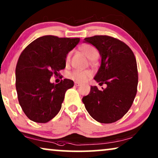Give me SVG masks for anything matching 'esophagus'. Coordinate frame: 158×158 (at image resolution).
<instances>
[{
  "label": "esophagus",
  "mask_w": 158,
  "mask_h": 158,
  "mask_svg": "<svg viewBox=\"0 0 158 158\" xmlns=\"http://www.w3.org/2000/svg\"><path fill=\"white\" fill-rule=\"evenodd\" d=\"M74 85H75V86H81V83H77V82H75Z\"/></svg>",
  "instance_id": "34e87169"
}]
</instances>
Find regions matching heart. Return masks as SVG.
<instances>
[{"label":"heart","mask_w":158,"mask_h":158,"mask_svg":"<svg viewBox=\"0 0 158 158\" xmlns=\"http://www.w3.org/2000/svg\"><path fill=\"white\" fill-rule=\"evenodd\" d=\"M80 50L91 60H96L99 57V52L93 45L85 44L80 47ZM70 54H68L66 57V62H70ZM92 72L90 70H74L68 74V77L73 81L77 83H84L89 77H91Z\"/></svg>","instance_id":"obj_1"}]
</instances>
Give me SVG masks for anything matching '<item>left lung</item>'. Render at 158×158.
Returning <instances> with one entry per match:
<instances>
[{
	"instance_id": "1",
	"label": "left lung",
	"mask_w": 158,
	"mask_h": 158,
	"mask_svg": "<svg viewBox=\"0 0 158 158\" xmlns=\"http://www.w3.org/2000/svg\"><path fill=\"white\" fill-rule=\"evenodd\" d=\"M84 40L99 52L101 63L94 80L107 87L99 90L97 86H91L89 94L82 101L97 122H115L129 111L137 94L138 73L135 55L125 43L111 36H94Z\"/></svg>"
}]
</instances>
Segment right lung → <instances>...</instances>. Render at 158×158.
<instances>
[{"label":"right lung","instance_id":"add662e5","mask_svg":"<svg viewBox=\"0 0 158 158\" xmlns=\"http://www.w3.org/2000/svg\"><path fill=\"white\" fill-rule=\"evenodd\" d=\"M80 38L47 35L33 41L21 54L16 68V88L23 111L30 120L47 123L61 109L66 90L74 83L50 82L53 74L65 68L66 57Z\"/></svg>","mask_w":158,"mask_h":158}]
</instances>
